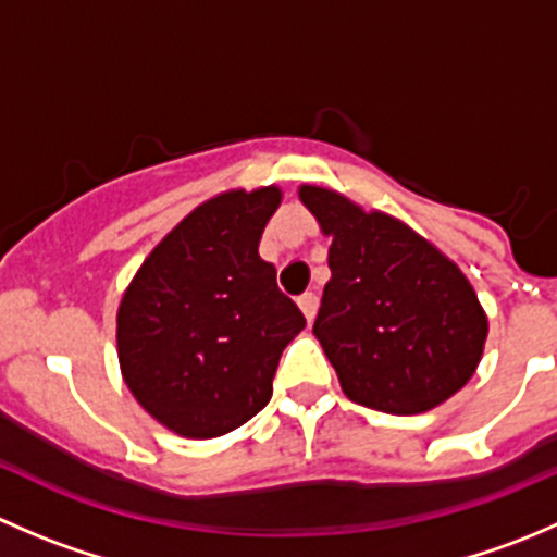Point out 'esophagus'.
<instances>
[{
	"label": "esophagus",
	"mask_w": 557,
	"mask_h": 557,
	"mask_svg": "<svg viewBox=\"0 0 557 557\" xmlns=\"http://www.w3.org/2000/svg\"><path fill=\"white\" fill-rule=\"evenodd\" d=\"M299 307H301V312H305V318L312 323L314 314H318V294H312V290L301 294L299 296Z\"/></svg>",
	"instance_id": "esophagus-1"
}]
</instances>
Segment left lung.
<instances>
[{"label": "left lung", "instance_id": "1", "mask_svg": "<svg viewBox=\"0 0 557 557\" xmlns=\"http://www.w3.org/2000/svg\"><path fill=\"white\" fill-rule=\"evenodd\" d=\"M299 199L331 237L312 334L350 401L387 414L440 407L471 380L487 339L466 274L429 239L318 185Z\"/></svg>", "mask_w": 557, "mask_h": 557}]
</instances>
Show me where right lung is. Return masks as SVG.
Here are the masks:
<instances>
[{
  "label": "right lung",
  "instance_id": "obj_1",
  "mask_svg": "<svg viewBox=\"0 0 557 557\" xmlns=\"http://www.w3.org/2000/svg\"><path fill=\"white\" fill-rule=\"evenodd\" d=\"M280 199L277 185L207 199L153 247L123 294V380L174 434L212 440L261 412L285 345L307 325L258 256Z\"/></svg>",
  "mask_w": 557,
  "mask_h": 557
}]
</instances>
